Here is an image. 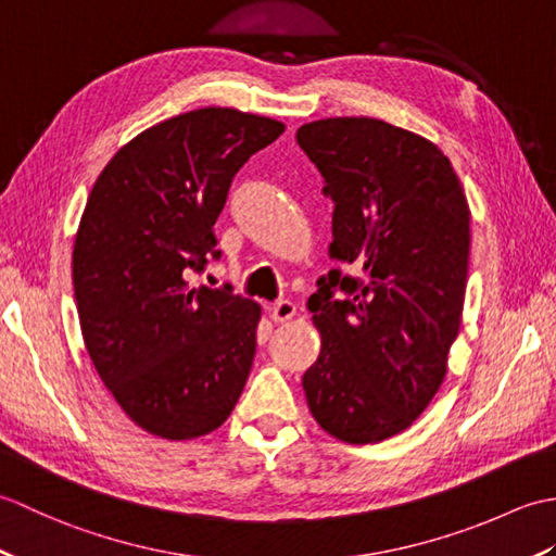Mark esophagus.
Returning <instances> with one entry per match:
<instances>
[{"mask_svg": "<svg viewBox=\"0 0 556 556\" xmlns=\"http://www.w3.org/2000/svg\"><path fill=\"white\" fill-rule=\"evenodd\" d=\"M269 313H271V320H275V323H289V320H293V317H296V303H293V301H277L269 308Z\"/></svg>", "mask_w": 556, "mask_h": 556, "instance_id": "1", "label": "esophagus"}]
</instances>
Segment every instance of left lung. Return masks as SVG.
<instances>
[{
    "instance_id": "obj_1",
    "label": "left lung",
    "mask_w": 556,
    "mask_h": 556,
    "mask_svg": "<svg viewBox=\"0 0 556 556\" xmlns=\"http://www.w3.org/2000/svg\"><path fill=\"white\" fill-rule=\"evenodd\" d=\"M334 203L329 269L308 299L323 351L303 375L320 428L370 444L404 432L446 375L464 311L470 212L442 150L368 116L299 128Z\"/></svg>"
}]
</instances>
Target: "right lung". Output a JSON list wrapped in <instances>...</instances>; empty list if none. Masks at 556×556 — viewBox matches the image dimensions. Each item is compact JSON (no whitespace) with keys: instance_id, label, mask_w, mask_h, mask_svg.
<instances>
[{"instance_id":"right-lung-1","label":"right lung","mask_w":556,"mask_h":556,"mask_svg":"<svg viewBox=\"0 0 556 556\" xmlns=\"http://www.w3.org/2000/svg\"><path fill=\"white\" fill-rule=\"evenodd\" d=\"M281 134L285 124L239 110L186 112L124 146L88 195L74 243L83 341L150 434L217 430L243 392L260 305L191 277L222 255L212 227L236 172Z\"/></svg>"}]
</instances>
